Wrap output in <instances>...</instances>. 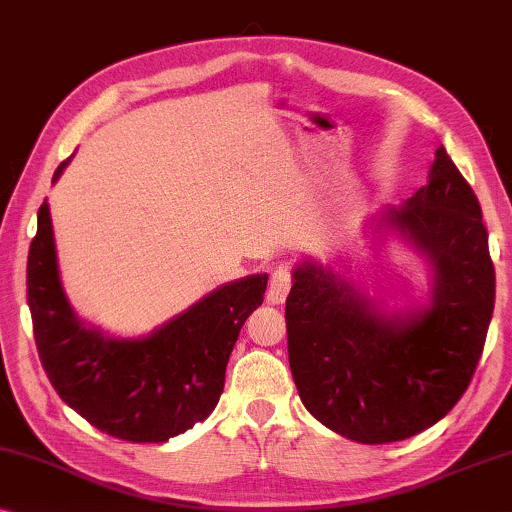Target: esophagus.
Masks as SVG:
<instances>
[{
    "instance_id": "1",
    "label": "esophagus",
    "mask_w": 512,
    "mask_h": 512,
    "mask_svg": "<svg viewBox=\"0 0 512 512\" xmlns=\"http://www.w3.org/2000/svg\"><path fill=\"white\" fill-rule=\"evenodd\" d=\"M289 289H291V273L287 266H278V269H275L271 275L269 291H266V300H269L271 305H282L289 296Z\"/></svg>"
}]
</instances>
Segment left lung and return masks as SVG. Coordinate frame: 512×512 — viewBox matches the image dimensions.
Returning <instances> with one entry per match:
<instances>
[{
	"mask_svg": "<svg viewBox=\"0 0 512 512\" xmlns=\"http://www.w3.org/2000/svg\"><path fill=\"white\" fill-rule=\"evenodd\" d=\"M426 264L428 289L371 298L351 257L298 259L287 296L289 367L300 401L360 444L401 442L437 424L465 394L494 310V266L476 193L444 145L426 186L362 227Z\"/></svg>",
	"mask_w": 512,
	"mask_h": 512,
	"instance_id": "8db88e82",
	"label": "left lung"
}]
</instances>
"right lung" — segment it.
<instances>
[{
    "label": "right lung",
    "instance_id": "add662e5",
    "mask_svg": "<svg viewBox=\"0 0 512 512\" xmlns=\"http://www.w3.org/2000/svg\"><path fill=\"white\" fill-rule=\"evenodd\" d=\"M266 282V273L243 275L145 335L123 337L79 319L70 305L47 200L27 259V303L52 387L88 424L139 444L168 442L212 415L227 360L241 326L262 305Z\"/></svg>",
    "mask_w": 512,
    "mask_h": 512
}]
</instances>
